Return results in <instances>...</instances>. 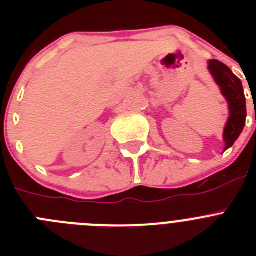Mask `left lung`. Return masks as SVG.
Wrapping results in <instances>:
<instances>
[{
	"label": "left lung",
	"instance_id": "1",
	"mask_svg": "<svg viewBox=\"0 0 256 256\" xmlns=\"http://www.w3.org/2000/svg\"><path fill=\"white\" fill-rule=\"evenodd\" d=\"M209 70L220 87L222 94L227 98L230 105V118L224 130L226 150L234 146L244 130L246 122V98L242 83L232 73V70L218 60L209 61Z\"/></svg>",
	"mask_w": 256,
	"mask_h": 256
}]
</instances>
